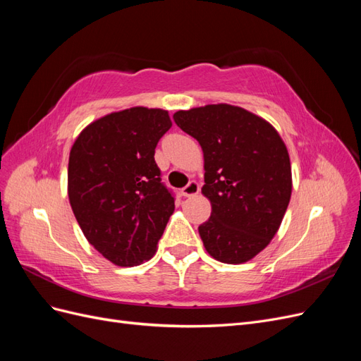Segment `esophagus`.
<instances>
[{
	"mask_svg": "<svg viewBox=\"0 0 361 361\" xmlns=\"http://www.w3.org/2000/svg\"><path fill=\"white\" fill-rule=\"evenodd\" d=\"M199 191H200V185L195 180H191L188 182L187 187L182 188V195L183 197H192V195L199 194Z\"/></svg>",
	"mask_w": 361,
	"mask_h": 361,
	"instance_id": "obj_1",
	"label": "esophagus"
}]
</instances>
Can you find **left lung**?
I'll list each match as a JSON object with an SVG mask.
<instances>
[{
  "label": "left lung",
  "instance_id": "left-lung-1",
  "mask_svg": "<svg viewBox=\"0 0 361 361\" xmlns=\"http://www.w3.org/2000/svg\"><path fill=\"white\" fill-rule=\"evenodd\" d=\"M199 141L204 158L202 192L212 212L199 233L223 264L253 259L274 238L288 209L292 173L288 149L267 120L227 104L173 114Z\"/></svg>",
  "mask_w": 361,
  "mask_h": 361
}]
</instances>
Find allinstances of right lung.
I'll list each match as a JSON object with an SVG mask.
<instances>
[{
  "mask_svg": "<svg viewBox=\"0 0 361 361\" xmlns=\"http://www.w3.org/2000/svg\"><path fill=\"white\" fill-rule=\"evenodd\" d=\"M169 113L134 106L94 120L75 140L68 192L84 236L118 267L143 264L174 211V195L155 162Z\"/></svg>",
  "mask_w": 361,
  "mask_h": 361,
  "instance_id": "add662e5",
  "label": "right lung"
}]
</instances>
